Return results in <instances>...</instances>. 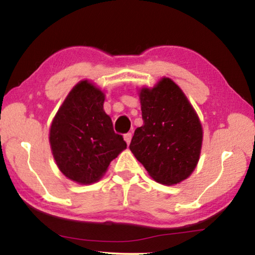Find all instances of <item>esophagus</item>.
Returning a JSON list of instances; mask_svg holds the SVG:
<instances>
[{
  "mask_svg": "<svg viewBox=\"0 0 255 255\" xmlns=\"http://www.w3.org/2000/svg\"><path fill=\"white\" fill-rule=\"evenodd\" d=\"M131 132H127V134H125L124 135V138H125V141H126V143L127 144H129V143H130V141H131Z\"/></svg>",
  "mask_w": 255,
  "mask_h": 255,
  "instance_id": "obj_1",
  "label": "esophagus"
}]
</instances>
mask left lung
<instances>
[{
    "label": "left lung",
    "mask_w": 255,
    "mask_h": 255,
    "mask_svg": "<svg viewBox=\"0 0 255 255\" xmlns=\"http://www.w3.org/2000/svg\"><path fill=\"white\" fill-rule=\"evenodd\" d=\"M143 125L129 149L157 182L174 185L187 179L199 162L202 126L181 89L164 77L152 89L142 88Z\"/></svg>",
    "instance_id": "obj_1"
}]
</instances>
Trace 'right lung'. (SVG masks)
I'll use <instances>...</instances> for the list:
<instances>
[{"label":"right lung","instance_id":"right-lung-1","mask_svg":"<svg viewBox=\"0 0 255 255\" xmlns=\"http://www.w3.org/2000/svg\"><path fill=\"white\" fill-rule=\"evenodd\" d=\"M105 95L88 81L75 85L57 111L49 130V143L57 167L82 185L98 181L110 163L127 148L114 132L104 111Z\"/></svg>","mask_w":255,"mask_h":255}]
</instances>
